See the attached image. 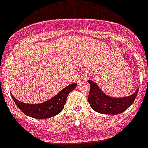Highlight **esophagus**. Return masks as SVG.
I'll list each match as a JSON object with an SVG mask.
<instances>
[{
  "label": "esophagus",
  "mask_w": 148,
  "mask_h": 148,
  "mask_svg": "<svg viewBox=\"0 0 148 148\" xmlns=\"http://www.w3.org/2000/svg\"><path fill=\"white\" fill-rule=\"evenodd\" d=\"M85 80H86V77L84 76V75H82L81 76H79V78H78V83H82V82H84Z\"/></svg>",
  "instance_id": "obj_1"
}]
</instances>
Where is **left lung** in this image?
Here are the masks:
<instances>
[{
    "instance_id": "1",
    "label": "left lung",
    "mask_w": 148,
    "mask_h": 148,
    "mask_svg": "<svg viewBox=\"0 0 148 148\" xmlns=\"http://www.w3.org/2000/svg\"><path fill=\"white\" fill-rule=\"evenodd\" d=\"M87 82L90 85L89 104L93 110L102 114L116 115L123 113L133 104L138 91V88L134 93L127 97L113 98L102 92L94 82Z\"/></svg>"
}]
</instances>
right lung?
Segmentation results:
<instances>
[{"label":"right lung","mask_w":148,"mask_h":148,"mask_svg":"<svg viewBox=\"0 0 148 148\" xmlns=\"http://www.w3.org/2000/svg\"><path fill=\"white\" fill-rule=\"evenodd\" d=\"M77 86L73 83L61 90L49 100L40 104H25L15 99L11 93L12 98L18 108L27 116L35 119H48L56 116L64 109L68 95Z\"/></svg>","instance_id":"add662e5"}]
</instances>
